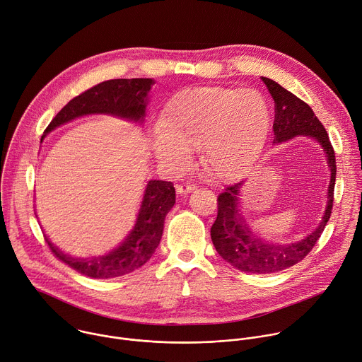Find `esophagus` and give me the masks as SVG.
<instances>
[{"instance_id":"obj_1","label":"esophagus","mask_w":362,"mask_h":362,"mask_svg":"<svg viewBox=\"0 0 362 362\" xmlns=\"http://www.w3.org/2000/svg\"><path fill=\"white\" fill-rule=\"evenodd\" d=\"M196 187H197L196 183H182V185H177V186H176V192H177V194L185 196V194L190 193L192 190H194Z\"/></svg>"}]
</instances>
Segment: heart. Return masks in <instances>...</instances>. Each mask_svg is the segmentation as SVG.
Instances as JSON below:
<instances>
[{
	"mask_svg": "<svg viewBox=\"0 0 362 362\" xmlns=\"http://www.w3.org/2000/svg\"><path fill=\"white\" fill-rule=\"evenodd\" d=\"M270 120L269 102L257 89H194L163 112L153 151L169 172L183 173L193 163L192 151L200 149L210 177L233 179L263 151Z\"/></svg>",
	"mask_w": 362,
	"mask_h": 362,
	"instance_id": "heart-1",
	"label": "heart"
}]
</instances>
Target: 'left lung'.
Returning a JSON list of instances; mask_svg holds the SVG:
<instances>
[{
	"label": "left lung",
	"instance_id": "1",
	"mask_svg": "<svg viewBox=\"0 0 362 362\" xmlns=\"http://www.w3.org/2000/svg\"><path fill=\"white\" fill-rule=\"evenodd\" d=\"M272 98L274 99V144L284 142L297 135H310L324 148L331 169V182L328 187V200L324 217L318 227L305 238L291 245L263 243L252 234L245 218L238 214V189L242 182L227 186L217 196V217L210 228L211 242L228 264L253 274H270L286 270L300 263L317 245L320 235L329 220L334 202V186L337 175L335 152L328 134L313 109L294 93L279 85L276 81L262 78Z\"/></svg>",
	"mask_w": 362,
	"mask_h": 362
}]
</instances>
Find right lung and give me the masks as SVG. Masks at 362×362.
I'll list each match as a JSON object with an SVG mask.
<instances>
[{
  "mask_svg": "<svg viewBox=\"0 0 362 362\" xmlns=\"http://www.w3.org/2000/svg\"><path fill=\"white\" fill-rule=\"evenodd\" d=\"M151 78L110 79L100 82L71 99L51 120L45 134L54 128L88 113H110L132 120H142L146 110L148 92L153 85ZM176 192L172 182L151 180L135 228L125 242L106 256L95 259H71L59 253L49 242L52 255L75 272L90 279H113L132 273L144 266L155 253L163 233L165 217L173 207Z\"/></svg>",
  "mask_w": 362,
  "mask_h": 362,
  "instance_id": "1",
  "label": "right lung"
}]
</instances>
